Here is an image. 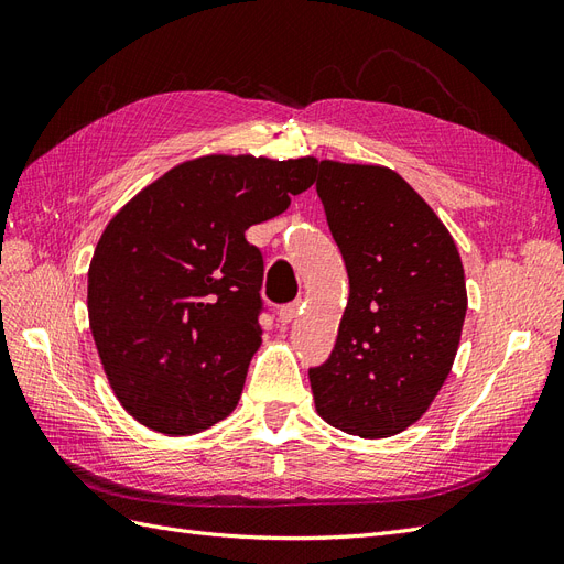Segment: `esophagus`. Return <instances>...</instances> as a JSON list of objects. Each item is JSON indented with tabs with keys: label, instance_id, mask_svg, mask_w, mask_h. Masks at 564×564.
I'll return each instance as SVG.
<instances>
[{
	"label": "esophagus",
	"instance_id": "34e87169",
	"mask_svg": "<svg viewBox=\"0 0 564 564\" xmlns=\"http://www.w3.org/2000/svg\"><path fill=\"white\" fill-rule=\"evenodd\" d=\"M299 311H301V303L299 301H294V303H286V305H282L280 308V313H278V322L282 324V327H286L289 322H292L296 315H299Z\"/></svg>",
	"mask_w": 564,
	"mask_h": 564
}]
</instances>
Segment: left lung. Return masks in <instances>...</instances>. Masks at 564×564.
<instances>
[{"mask_svg": "<svg viewBox=\"0 0 564 564\" xmlns=\"http://www.w3.org/2000/svg\"><path fill=\"white\" fill-rule=\"evenodd\" d=\"M315 187L350 280L334 350L308 371L317 414L365 440L398 435L452 371L464 265L449 230L390 169L324 160Z\"/></svg>", "mask_w": 564, "mask_h": 564, "instance_id": "left-lung-1", "label": "left lung"}]
</instances>
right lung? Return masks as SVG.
<instances>
[{
	"label": "right lung",
	"instance_id": "right-lung-1",
	"mask_svg": "<svg viewBox=\"0 0 564 564\" xmlns=\"http://www.w3.org/2000/svg\"><path fill=\"white\" fill-rule=\"evenodd\" d=\"M313 174V158H199L110 220L89 268V324L135 421L193 435L237 406L265 311L263 256L245 232L282 214Z\"/></svg>",
	"mask_w": 564,
	"mask_h": 564
}]
</instances>
